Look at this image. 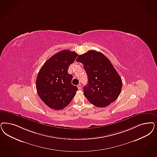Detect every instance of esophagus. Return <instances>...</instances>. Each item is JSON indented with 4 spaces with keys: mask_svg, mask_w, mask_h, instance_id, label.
<instances>
[{
    "mask_svg": "<svg viewBox=\"0 0 157 157\" xmlns=\"http://www.w3.org/2000/svg\"><path fill=\"white\" fill-rule=\"evenodd\" d=\"M77 86H78V89H79V90H81L82 85H81V84H79V85Z\"/></svg>",
    "mask_w": 157,
    "mask_h": 157,
    "instance_id": "34e87169",
    "label": "esophagus"
}]
</instances>
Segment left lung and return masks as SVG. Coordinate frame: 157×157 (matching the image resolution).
<instances>
[{"mask_svg":"<svg viewBox=\"0 0 157 157\" xmlns=\"http://www.w3.org/2000/svg\"><path fill=\"white\" fill-rule=\"evenodd\" d=\"M76 61L83 64L88 77L83 92L89 101L98 107H104L115 101L121 92L122 82L106 56L89 50L79 55Z\"/></svg>","mask_w":157,"mask_h":157,"instance_id":"1","label":"left lung"}]
</instances>
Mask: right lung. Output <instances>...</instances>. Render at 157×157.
Listing matches in <instances>:
<instances>
[{
	"mask_svg": "<svg viewBox=\"0 0 157 157\" xmlns=\"http://www.w3.org/2000/svg\"><path fill=\"white\" fill-rule=\"evenodd\" d=\"M78 54L68 50L60 51L48 59L38 73L36 87L40 99L50 108L59 110L67 107L75 96L78 87L71 83L73 76L69 66Z\"/></svg>",
	"mask_w": 157,
	"mask_h": 157,
	"instance_id": "add662e5",
	"label": "right lung"
}]
</instances>
